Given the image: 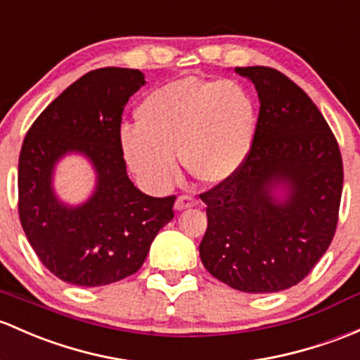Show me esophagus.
Here are the masks:
<instances>
[{"label": "esophagus", "instance_id": "1", "mask_svg": "<svg viewBox=\"0 0 360 360\" xmlns=\"http://www.w3.org/2000/svg\"><path fill=\"white\" fill-rule=\"evenodd\" d=\"M195 205H198V200L193 198V196H190V195H181V196H177L176 203H174V209L186 210V209H190V207H195Z\"/></svg>", "mask_w": 360, "mask_h": 360}]
</instances>
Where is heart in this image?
Instances as JSON below:
<instances>
[{
  "label": "heart",
  "instance_id": "b5f03b06",
  "mask_svg": "<svg viewBox=\"0 0 360 360\" xmlns=\"http://www.w3.org/2000/svg\"><path fill=\"white\" fill-rule=\"evenodd\" d=\"M138 127L122 131V148L136 176L155 190L184 169L205 184L231 179L247 160L257 131L253 98L240 82L181 77L139 103Z\"/></svg>",
  "mask_w": 360,
  "mask_h": 360
}]
</instances>
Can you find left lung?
Here are the masks:
<instances>
[{"instance_id":"obj_1","label":"left lung","mask_w":360,"mask_h":360,"mask_svg":"<svg viewBox=\"0 0 360 360\" xmlns=\"http://www.w3.org/2000/svg\"><path fill=\"white\" fill-rule=\"evenodd\" d=\"M234 72L259 94L255 139L240 170L200 195L209 219L200 259L231 288L274 293L300 283L331 245L342 153L319 108L285 74L260 65Z\"/></svg>"}]
</instances>
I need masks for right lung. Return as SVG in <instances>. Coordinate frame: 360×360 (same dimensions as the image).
Masks as SVG:
<instances>
[{"instance_id": "add662e5", "label": "right lung", "mask_w": 360, "mask_h": 360, "mask_svg": "<svg viewBox=\"0 0 360 360\" xmlns=\"http://www.w3.org/2000/svg\"><path fill=\"white\" fill-rule=\"evenodd\" d=\"M145 84L143 72L91 70L34 120L18 158V217L30 247L51 274L75 286H103L134 274L151 241L174 217L176 196L153 198L127 176L120 141L122 112ZM81 153L97 188L70 207L52 190L56 162Z\"/></svg>"}]
</instances>
